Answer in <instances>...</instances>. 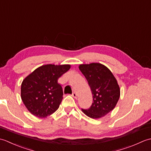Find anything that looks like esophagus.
<instances>
[{
    "instance_id": "34e87169",
    "label": "esophagus",
    "mask_w": 151,
    "mask_h": 151,
    "mask_svg": "<svg viewBox=\"0 0 151 151\" xmlns=\"http://www.w3.org/2000/svg\"><path fill=\"white\" fill-rule=\"evenodd\" d=\"M72 96H73L74 98L76 99V98H77V93H76V92H73V93H72Z\"/></svg>"
}]
</instances>
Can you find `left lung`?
I'll return each mask as SVG.
<instances>
[{
	"instance_id": "left-lung-1",
	"label": "left lung",
	"mask_w": 151,
	"mask_h": 151,
	"mask_svg": "<svg viewBox=\"0 0 151 151\" xmlns=\"http://www.w3.org/2000/svg\"><path fill=\"white\" fill-rule=\"evenodd\" d=\"M90 87L93 103L88 109H82L87 116L98 119L114 110L120 97V89L113 74L106 67L99 63L80 65Z\"/></svg>"
}]
</instances>
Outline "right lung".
Segmentation results:
<instances>
[{
	"mask_svg": "<svg viewBox=\"0 0 151 151\" xmlns=\"http://www.w3.org/2000/svg\"><path fill=\"white\" fill-rule=\"evenodd\" d=\"M70 65H42L27 76L21 84V99L32 114L40 118L52 114L63 99V89L58 80Z\"/></svg>",
	"mask_w": 151,
	"mask_h": 151,
	"instance_id": "right-lung-1",
	"label": "right lung"
}]
</instances>
